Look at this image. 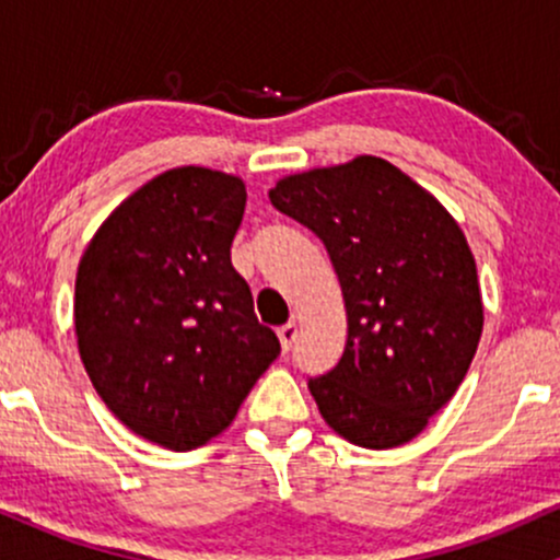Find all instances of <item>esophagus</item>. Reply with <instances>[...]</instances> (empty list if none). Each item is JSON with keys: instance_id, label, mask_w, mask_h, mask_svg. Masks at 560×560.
<instances>
[{"instance_id": "34e87169", "label": "esophagus", "mask_w": 560, "mask_h": 560, "mask_svg": "<svg viewBox=\"0 0 560 560\" xmlns=\"http://www.w3.org/2000/svg\"><path fill=\"white\" fill-rule=\"evenodd\" d=\"M279 342H281V347H284V350H289V347H292V342L294 339H298V334H300V326H298V320H287L284 326H279Z\"/></svg>"}]
</instances>
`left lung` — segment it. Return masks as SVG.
I'll list each match as a JSON object with an SVG mask.
<instances>
[{"label": "left lung", "mask_w": 560, "mask_h": 560, "mask_svg": "<svg viewBox=\"0 0 560 560\" xmlns=\"http://www.w3.org/2000/svg\"><path fill=\"white\" fill-rule=\"evenodd\" d=\"M273 208L316 231L342 287L347 342L313 400L358 447H400L464 382L485 326L477 260L432 191L374 155L292 173Z\"/></svg>", "instance_id": "obj_1"}]
</instances>
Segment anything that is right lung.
<instances>
[{"label": "right lung", "instance_id": "1", "mask_svg": "<svg viewBox=\"0 0 560 560\" xmlns=\"http://www.w3.org/2000/svg\"><path fill=\"white\" fill-rule=\"evenodd\" d=\"M244 205L240 176L171 168L128 195L81 255L83 369L115 419L160 447L221 434L281 350L231 266Z\"/></svg>", "mask_w": 560, "mask_h": 560}]
</instances>
